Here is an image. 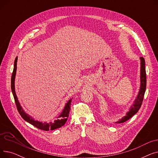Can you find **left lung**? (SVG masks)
I'll return each instance as SVG.
<instances>
[{
  "mask_svg": "<svg viewBox=\"0 0 158 158\" xmlns=\"http://www.w3.org/2000/svg\"><path fill=\"white\" fill-rule=\"evenodd\" d=\"M140 59V87L139 89V92L136 96L135 100L130 107L129 111L127 112L126 115L124 116L121 119H119L116 123H121L126 122L130 119L132 116H134L139 110L141 106H142L143 97L146 89L147 85V79H146V71L145 69V60L142 57H139Z\"/></svg>",
  "mask_w": 158,
  "mask_h": 158,
  "instance_id": "obj_1",
  "label": "left lung"
}]
</instances>
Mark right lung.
I'll use <instances>...</instances> for the list:
<instances>
[{
    "mask_svg": "<svg viewBox=\"0 0 158 158\" xmlns=\"http://www.w3.org/2000/svg\"><path fill=\"white\" fill-rule=\"evenodd\" d=\"M17 60H18V57H16L15 58V60L14 62V69H13L12 76H11V91L15 98L16 107H17V110L20 114L21 115V117L23 118V120L29 122V123L32 124V126H35L38 129L46 131H48L49 130L52 131L63 126L64 125V123H66V122L67 121V119L69 117V113L70 111V105L72 100V98H70V100L66 103L61 114L58 116V117L56 118V119L54 120L53 122H42L38 120H35L31 117V116H30L29 114H28L27 113H26L24 111L22 107L18 100V97L16 96V94L15 92V76H16V64H17Z\"/></svg>",
    "mask_w": 158,
    "mask_h": 158,
    "instance_id": "1",
    "label": "right lung"
}]
</instances>
